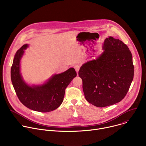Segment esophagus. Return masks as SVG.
I'll return each mask as SVG.
<instances>
[{
  "instance_id": "obj_1",
  "label": "esophagus",
  "mask_w": 146,
  "mask_h": 146,
  "mask_svg": "<svg viewBox=\"0 0 146 146\" xmlns=\"http://www.w3.org/2000/svg\"><path fill=\"white\" fill-rule=\"evenodd\" d=\"M74 69H75L76 72L78 73V70H79V69H80V66H79L78 65H75L74 66Z\"/></svg>"
}]
</instances>
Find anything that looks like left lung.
<instances>
[{
	"label": "left lung",
	"instance_id": "obj_1",
	"mask_svg": "<svg viewBox=\"0 0 146 146\" xmlns=\"http://www.w3.org/2000/svg\"><path fill=\"white\" fill-rule=\"evenodd\" d=\"M103 49L96 59L83 64L78 72L86 100L99 108L122 100L134 76L131 52L122 41L110 36L105 40Z\"/></svg>",
	"mask_w": 146,
	"mask_h": 146
}]
</instances>
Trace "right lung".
I'll return each mask as SVG.
<instances>
[{
    "label": "right lung",
    "instance_id": "1",
    "mask_svg": "<svg viewBox=\"0 0 146 146\" xmlns=\"http://www.w3.org/2000/svg\"><path fill=\"white\" fill-rule=\"evenodd\" d=\"M28 47L23 45L16 52L11 68V80L16 94L27 108L36 111L46 113L56 109L64 100L65 89L77 76L72 68L64 73L54 75L45 84L41 86H28L20 73V60L24 50Z\"/></svg>",
    "mask_w": 146,
    "mask_h": 146
}]
</instances>
